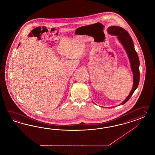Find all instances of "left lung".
Instances as JSON below:
<instances>
[{
    "label": "left lung",
    "instance_id": "obj_1",
    "mask_svg": "<svg viewBox=\"0 0 155 155\" xmlns=\"http://www.w3.org/2000/svg\"><path fill=\"white\" fill-rule=\"evenodd\" d=\"M107 32L111 35L117 36L118 40L122 44L126 52L127 53L129 60L130 62L131 68L133 73V87L130 93L127 96L125 100L120 104L122 105L129 100L135 90L138 87L140 80L139 65L140 62L139 57L134 48V44L132 38L127 31L118 26H111L107 29Z\"/></svg>",
    "mask_w": 155,
    "mask_h": 155
}]
</instances>
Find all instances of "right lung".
<instances>
[{
    "label": "right lung",
    "instance_id": "obj_1",
    "mask_svg": "<svg viewBox=\"0 0 155 155\" xmlns=\"http://www.w3.org/2000/svg\"><path fill=\"white\" fill-rule=\"evenodd\" d=\"M19 45H20V44H19ZM19 45H18V47H19Z\"/></svg>",
    "mask_w": 155,
    "mask_h": 155
}]
</instances>
